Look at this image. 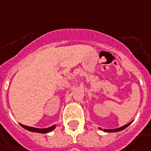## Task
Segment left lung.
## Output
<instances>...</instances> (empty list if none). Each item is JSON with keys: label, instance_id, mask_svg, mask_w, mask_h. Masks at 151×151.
Returning <instances> with one entry per match:
<instances>
[{"label": "left lung", "instance_id": "1", "mask_svg": "<svg viewBox=\"0 0 151 151\" xmlns=\"http://www.w3.org/2000/svg\"><path fill=\"white\" fill-rule=\"evenodd\" d=\"M132 123V122H130V123H127V124H126V125L123 126V127H121L119 128H116V129H103V131L104 132H107V133H112V132H119V131H121V130H123V129H124L125 128H127L129 125H130ZM99 129H102L101 128H99Z\"/></svg>", "mask_w": 151, "mask_h": 151}]
</instances>
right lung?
I'll use <instances>...</instances> for the list:
<instances>
[{"instance_id":"add662e5","label":"right lung","mask_w":151,"mask_h":151,"mask_svg":"<svg viewBox=\"0 0 151 151\" xmlns=\"http://www.w3.org/2000/svg\"><path fill=\"white\" fill-rule=\"evenodd\" d=\"M20 125L22 126V127H24V129H28L29 131L31 132H35V133H40V134H47V133H49L52 130L55 128V125H53L50 127L48 128H44V129H39V128H35V127H28V126H24L22 123H20Z\"/></svg>"}]
</instances>
